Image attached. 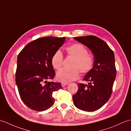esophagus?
<instances>
[{
	"label": "esophagus",
	"mask_w": 131,
	"mask_h": 131,
	"mask_svg": "<svg viewBox=\"0 0 131 131\" xmlns=\"http://www.w3.org/2000/svg\"><path fill=\"white\" fill-rule=\"evenodd\" d=\"M68 83H61V86L62 87H63V86L67 85H68Z\"/></svg>",
	"instance_id": "34e87169"
}]
</instances>
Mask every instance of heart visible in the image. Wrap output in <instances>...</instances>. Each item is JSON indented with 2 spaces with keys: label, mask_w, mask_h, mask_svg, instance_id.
<instances>
[{
  "label": "heart",
  "mask_w": 131,
  "mask_h": 131,
  "mask_svg": "<svg viewBox=\"0 0 131 131\" xmlns=\"http://www.w3.org/2000/svg\"><path fill=\"white\" fill-rule=\"evenodd\" d=\"M68 56L74 57L71 63L72 68L62 69L57 72V79L63 83L77 80L80 76V71L84 74H88L93 69L94 61L88 53L87 48L80 43H74L65 48ZM63 56L60 50L56 51L51 59V65L55 70L60 69L63 65Z\"/></svg>",
  "instance_id": "heart-1"
}]
</instances>
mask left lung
I'll return each mask as SVG.
<instances>
[{"mask_svg":"<svg viewBox=\"0 0 131 131\" xmlns=\"http://www.w3.org/2000/svg\"><path fill=\"white\" fill-rule=\"evenodd\" d=\"M86 46L94 54L93 69L83 80L88 85L78 83V90L73 95V102L78 108L84 111L98 110L110 98L116 77L113 50L102 39L94 36L74 38Z\"/></svg>","mask_w":131,"mask_h":131,"instance_id":"obj_1","label":"left lung"}]
</instances>
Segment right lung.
<instances>
[{"label":"right lung","mask_w":131,"mask_h":131,"mask_svg":"<svg viewBox=\"0 0 131 131\" xmlns=\"http://www.w3.org/2000/svg\"><path fill=\"white\" fill-rule=\"evenodd\" d=\"M65 37L39 38L26 45L17 58L16 82L21 99L36 111H46L54 103L52 93L61 88L53 81L55 76L51 59L64 43Z\"/></svg>","instance_id":"add662e5"}]
</instances>
